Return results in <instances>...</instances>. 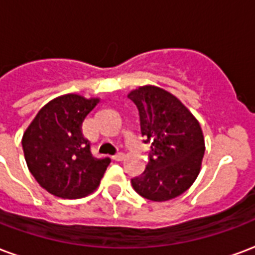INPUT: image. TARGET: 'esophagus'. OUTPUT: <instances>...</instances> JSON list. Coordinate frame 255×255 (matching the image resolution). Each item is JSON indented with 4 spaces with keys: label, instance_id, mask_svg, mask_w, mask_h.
<instances>
[{
    "label": "esophagus",
    "instance_id": "esophagus-1",
    "mask_svg": "<svg viewBox=\"0 0 255 255\" xmlns=\"http://www.w3.org/2000/svg\"><path fill=\"white\" fill-rule=\"evenodd\" d=\"M124 154H123V152H118V154H115V155L112 156L113 159H115V161H123V159H124Z\"/></svg>",
    "mask_w": 255,
    "mask_h": 255
}]
</instances>
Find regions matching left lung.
Here are the masks:
<instances>
[{
	"instance_id": "8db88e82",
	"label": "left lung",
	"mask_w": 255,
	"mask_h": 255,
	"mask_svg": "<svg viewBox=\"0 0 255 255\" xmlns=\"http://www.w3.org/2000/svg\"><path fill=\"white\" fill-rule=\"evenodd\" d=\"M136 105L143 142L150 144L146 170L131 180L136 193L166 201L195 182L204 156V136L195 116L173 94L142 86L128 94Z\"/></svg>"
}]
</instances>
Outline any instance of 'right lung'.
<instances>
[{"label": "right lung", "instance_id": "1", "mask_svg": "<svg viewBox=\"0 0 255 255\" xmlns=\"http://www.w3.org/2000/svg\"><path fill=\"white\" fill-rule=\"evenodd\" d=\"M99 104L78 94L52 100L39 111L22 136L28 169L51 195L80 199L92 193L111 158H96L82 133V123Z\"/></svg>", "mask_w": 255, "mask_h": 255}]
</instances>
